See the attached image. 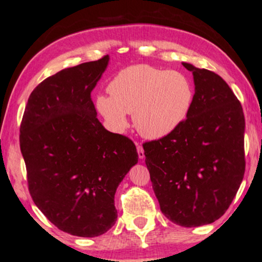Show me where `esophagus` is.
<instances>
[{"label": "esophagus", "mask_w": 262, "mask_h": 262, "mask_svg": "<svg viewBox=\"0 0 262 262\" xmlns=\"http://www.w3.org/2000/svg\"><path fill=\"white\" fill-rule=\"evenodd\" d=\"M137 152H138V158L141 159V160H143V159H144V150H143V148H142V145L137 144Z\"/></svg>", "instance_id": "esophagus-1"}]
</instances>
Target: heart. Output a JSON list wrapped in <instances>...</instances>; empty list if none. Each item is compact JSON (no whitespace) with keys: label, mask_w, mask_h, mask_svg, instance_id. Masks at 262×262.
<instances>
[{"label":"heart","mask_w":262,"mask_h":262,"mask_svg":"<svg viewBox=\"0 0 262 262\" xmlns=\"http://www.w3.org/2000/svg\"><path fill=\"white\" fill-rule=\"evenodd\" d=\"M111 96L96 97V108L113 130L127 126L134 113L137 131L148 139L171 134L188 117L195 91L190 78L181 71L135 64L120 71L108 85Z\"/></svg>","instance_id":"b5f03b06"}]
</instances>
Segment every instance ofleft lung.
<instances>
[{"label":"left lung","mask_w":262,"mask_h":262,"mask_svg":"<svg viewBox=\"0 0 262 262\" xmlns=\"http://www.w3.org/2000/svg\"><path fill=\"white\" fill-rule=\"evenodd\" d=\"M182 63L193 76L191 110L174 131L143 149L161 212L177 225L196 227L218 220L238 191L246 121L222 77Z\"/></svg>","instance_id":"1"}]
</instances>
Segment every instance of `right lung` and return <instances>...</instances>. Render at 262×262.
<instances>
[{
	"label": "right lung",
	"instance_id": "right-lung-1",
	"mask_svg": "<svg viewBox=\"0 0 262 262\" xmlns=\"http://www.w3.org/2000/svg\"><path fill=\"white\" fill-rule=\"evenodd\" d=\"M110 56L64 69L30 95L20 149L35 205L57 229L79 237L103 235L117 222V188L138 162L136 145L103 127L91 91Z\"/></svg>",
	"mask_w": 262,
	"mask_h": 262
}]
</instances>
